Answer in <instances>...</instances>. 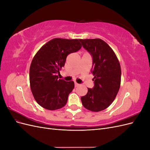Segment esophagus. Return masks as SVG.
I'll return each mask as SVG.
<instances>
[{"label":"esophagus","instance_id":"34e87169","mask_svg":"<svg viewBox=\"0 0 150 150\" xmlns=\"http://www.w3.org/2000/svg\"><path fill=\"white\" fill-rule=\"evenodd\" d=\"M79 86V84H78V83H77L76 82H75L74 83V86H75V88H76V87H78V86Z\"/></svg>","mask_w":150,"mask_h":150}]
</instances>
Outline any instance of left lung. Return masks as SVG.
Instances as JSON below:
<instances>
[{
  "label": "left lung",
  "instance_id": "8db88e82",
  "mask_svg": "<svg viewBox=\"0 0 150 150\" xmlns=\"http://www.w3.org/2000/svg\"><path fill=\"white\" fill-rule=\"evenodd\" d=\"M93 57L94 87L81 97L83 106L98 112L111 105L119 91L121 71L120 62L109 45L101 39H79Z\"/></svg>",
  "mask_w": 150,
  "mask_h": 150
}]
</instances>
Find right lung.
Here are the masks:
<instances>
[{"instance_id":"right-lung-1","label":"right lung","mask_w":150,"mask_h":150,"mask_svg":"<svg viewBox=\"0 0 150 150\" xmlns=\"http://www.w3.org/2000/svg\"><path fill=\"white\" fill-rule=\"evenodd\" d=\"M81 47L79 39L55 38L35 54L30 66L29 81L34 98L40 106L56 110L66 105L74 83L59 79L57 74L64 66L67 55Z\"/></svg>"}]
</instances>
